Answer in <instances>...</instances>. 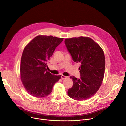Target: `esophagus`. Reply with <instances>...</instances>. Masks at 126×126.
Wrapping results in <instances>:
<instances>
[{
  "mask_svg": "<svg viewBox=\"0 0 126 126\" xmlns=\"http://www.w3.org/2000/svg\"><path fill=\"white\" fill-rule=\"evenodd\" d=\"M61 77H62V79H66L67 78V77H66V76H63V75H62V76H61Z\"/></svg>",
  "mask_w": 126,
  "mask_h": 126,
  "instance_id": "1",
  "label": "esophagus"
}]
</instances>
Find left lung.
Here are the masks:
<instances>
[{
	"label": "left lung",
	"instance_id": "left-lung-1",
	"mask_svg": "<svg viewBox=\"0 0 126 126\" xmlns=\"http://www.w3.org/2000/svg\"><path fill=\"white\" fill-rule=\"evenodd\" d=\"M67 50L74 62L80 63V78L70 76L73 86L68 94L76 100H85L97 93L105 74V58L100 46L89 37H79L64 40Z\"/></svg>",
	"mask_w": 126,
	"mask_h": 126
}]
</instances>
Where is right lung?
Here are the masks:
<instances>
[{
  "label": "right lung",
  "instance_id": "right-lung-1",
  "mask_svg": "<svg viewBox=\"0 0 126 126\" xmlns=\"http://www.w3.org/2000/svg\"><path fill=\"white\" fill-rule=\"evenodd\" d=\"M63 38L38 36L25 47L20 63V77L25 88L32 96L44 98L50 94L61 75L47 71V62Z\"/></svg>",
  "mask_w": 126,
  "mask_h": 126
}]
</instances>
